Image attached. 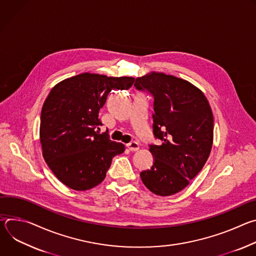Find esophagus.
Wrapping results in <instances>:
<instances>
[{"instance_id":"34e87169","label":"esophagus","mask_w":256,"mask_h":256,"mask_svg":"<svg viewBox=\"0 0 256 256\" xmlns=\"http://www.w3.org/2000/svg\"><path fill=\"white\" fill-rule=\"evenodd\" d=\"M126 147H128V149L130 151H132V152L138 151V142H136V140H132V142H128V144H126Z\"/></svg>"}]
</instances>
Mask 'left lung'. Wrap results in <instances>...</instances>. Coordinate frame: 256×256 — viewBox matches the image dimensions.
<instances>
[{"label":"left lung","mask_w":256,"mask_h":256,"mask_svg":"<svg viewBox=\"0 0 256 256\" xmlns=\"http://www.w3.org/2000/svg\"><path fill=\"white\" fill-rule=\"evenodd\" d=\"M136 90L154 99L153 166L140 172L153 194L168 196L186 188L202 169L212 146L214 116L204 93L190 82L152 72L136 79Z\"/></svg>","instance_id":"left-lung-1"}]
</instances>
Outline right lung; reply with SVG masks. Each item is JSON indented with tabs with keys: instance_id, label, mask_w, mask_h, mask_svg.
Segmentation results:
<instances>
[{
	"instance_id": "add662e5",
	"label": "right lung",
	"mask_w": 256,
	"mask_h": 256,
	"mask_svg": "<svg viewBox=\"0 0 256 256\" xmlns=\"http://www.w3.org/2000/svg\"><path fill=\"white\" fill-rule=\"evenodd\" d=\"M132 77L81 74L56 85L42 106L40 142L44 158L56 176L74 190H88L104 180L112 158L124 146L100 134V108L114 90H128Z\"/></svg>"
}]
</instances>
